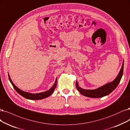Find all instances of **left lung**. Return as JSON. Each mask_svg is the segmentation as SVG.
Segmentation results:
<instances>
[{
  "label": "left lung",
  "mask_w": 130,
  "mask_h": 130,
  "mask_svg": "<svg viewBox=\"0 0 130 130\" xmlns=\"http://www.w3.org/2000/svg\"><path fill=\"white\" fill-rule=\"evenodd\" d=\"M124 69V61L121 69L118 75L112 82H110L93 90H87V89H82L78 86V82H76V87L78 91L84 96L90 98H100L108 95L111 92H112L118 86L120 79H121L123 74Z\"/></svg>",
  "instance_id": "obj_1"
}]
</instances>
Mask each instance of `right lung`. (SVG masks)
Here are the masks:
<instances>
[{"mask_svg": "<svg viewBox=\"0 0 130 130\" xmlns=\"http://www.w3.org/2000/svg\"><path fill=\"white\" fill-rule=\"evenodd\" d=\"M8 78L9 80H10V82L11 83L12 85L13 86V88H14L16 91L22 97H25V98H27V99L28 100H42L44 99V98H47L51 96L53 92L54 91L55 89L56 88V85H57V78H56L55 82L54 84H53V86L52 87V88L46 91H44L42 92H40V93H29L27 92H25L20 90V89H19L17 86H15L14 84L13 83L12 81V80L10 78V75L8 74Z\"/></svg>", "mask_w": 130, "mask_h": 130, "instance_id": "right-lung-1", "label": "right lung"}]
</instances>
